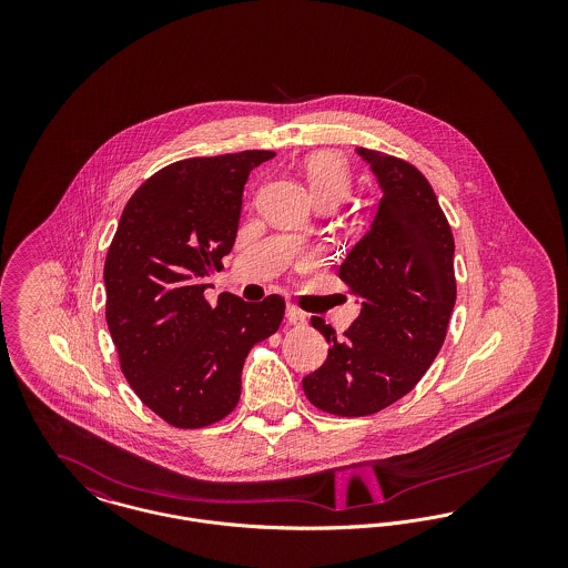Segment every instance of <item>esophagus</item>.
I'll use <instances>...</instances> for the list:
<instances>
[{"mask_svg": "<svg viewBox=\"0 0 568 568\" xmlns=\"http://www.w3.org/2000/svg\"><path fill=\"white\" fill-rule=\"evenodd\" d=\"M287 322L292 325H304L306 317L302 311H297L296 306H287Z\"/></svg>", "mask_w": 568, "mask_h": 568, "instance_id": "34e87169", "label": "esophagus"}]
</instances>
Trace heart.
<instances>
[{"label": "heart", "mask_w": 568, "mask_h": 568, "mask_svg": "<svg viewBox=\"0 0 568 568\" xmlns=\"http://www.w3.org/2000/svg\"><path fill=\"white\" fill-rule=\"evenodd\" d=\"M302 172L317 202L338 204L352 187V170L336 151H315L302 162Z\"/></svg>", "instance_id": "heart-1"}]
</instances>
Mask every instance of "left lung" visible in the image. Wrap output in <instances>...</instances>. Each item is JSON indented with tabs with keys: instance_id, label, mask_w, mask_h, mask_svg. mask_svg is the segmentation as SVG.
<instances>
[{
	"instance_id": "1",
	"label": "left lung",
	"mask_w": 568,
	"mask_h": 568,
	"mask_svg": "<svg viewBox=\"0 0 568 568\" xmlns=\"http://www.w3.org/2000/svg\"><path fill=\"white\" fill-rule=\"evenodd\" d=\"M357 153L383 190L371 230L338 271L362 313L343 338L311 320L329 352L302 378L311 405L341 417L373 415L406 396L440 352L456 304V244L428 179L400 158Z\"/></svg>"
}]
</instances>
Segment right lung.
Masks as SVG:
<instances>
[{
  "label": "right lung",
  "instance_id": "add662e5",
  "mask_svg": "<svg viewBox=\"0 0 568 568\" xmlns=\"http://www.w3.org/2000/svg\"><path fill=\"white\" fill-rule=\"evenodd\" d=\"M274 158L243 151L170 163L123 209L104 264L106 324L135 396L174 428H204L241 398L253 345L285 315L276 294L257 304L221 294L213 308L204 276L232 251L248 174Z\"/></svg>",
  "mask_w": 568,
  "mask_h": 568
}]
</instances>
